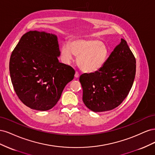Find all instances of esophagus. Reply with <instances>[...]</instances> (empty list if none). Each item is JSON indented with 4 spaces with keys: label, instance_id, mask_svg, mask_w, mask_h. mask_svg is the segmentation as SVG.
Returning a JSON list of instances; mask_svg holds the SVG:
<instances>
[{
    "label": "esophagus",
    "instance_id": "1",
    "mask_svg": "<svg viewBox=\"0 0 155 155\" xmlns=\"http://www.w3.org/2000/svg\"><path fill=\"white\" fill-rule=\"evenodd\" d=\"M75 78H78L79 77V72H76V73H75Z\"/></svg>",
    "mask_w": 155,
    "mask_h": 155
}]
</instances>
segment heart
Returning <instances> with one entry per match:
<instances>
[{"instance_id": "heart-1", "label": "heart", "mask_w": 155, "mask_h": 155, "mask_svg": "<svg viewBox=\"0 0 155 155\" xmlns=\"http://www.w3.org/2000/svg\"><path fill=\"white\" fill-rule=\"evenodd\" d=\"M74 55L78 56L77 62L83 71L97 72L104 66L109 56L106 45L97 39H75L64 44L61 49V59L65 64L71 63Z\"/></svg>"}]
</instances>
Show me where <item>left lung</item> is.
Instances as JSON below:
<instances>
[{
	"label": "left lung",
	"mask_w": 155,
	"mask_h": 155,
	"mask_svg": "<svg viewBox=\"0 0 155 155\" xmlns=\"http://www.w3.org/2000/svg\"><path fill=\"white\" fill-rule=\"evenodd\" d=\"M135 74L134 56L126 41L121 39L100 70L80 76L83 103L94 112L114 109L127 96Z\"/></svg>",
	"instance_id": "obj_1"
}]
</instances>
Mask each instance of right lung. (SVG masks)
<instances>
[{
    "label": "right lung",
    "instance_id": "add662e5",
    "mask_svg": "<svg viewBox=\"0 0 155 155\" xmlns=\"http://www.w3.org/2000/svg\"><path fill=\"white\" fill-rule=\"evenodd\" d=\"M58 37L45 31L23 35L12 51L10 73L20 100L30 109L47 110L54 107L75 70L59 63Z\"/></svg>",
    "mask_w": 155,
    "mask_h": 155
}]
</instances>
